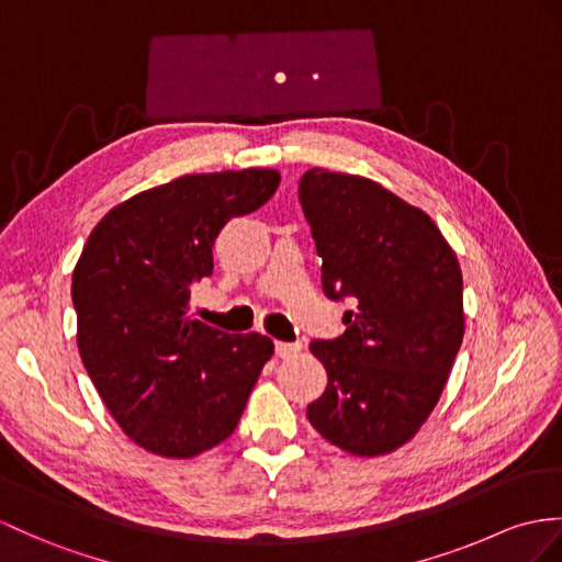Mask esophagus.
Returning <instances> with one entry per match:
<instances>
[{
    "label": "esophagus",
    "mask_w": 562,
    "mask_h": 562,
    "mask_svg": "<svg viewBox=\"0 0 562 562\" xmlns=\"http://www.w3.org/2000/svg\"><path fill=\"white\" fill-rule=\"evenodd\" d=\"M273 350H277L279 358H293V355L300 352V346L297 344H283V340H277V344H273Z\"/></svg>",
    "instance_id": "obj_1"
}]
</instances>
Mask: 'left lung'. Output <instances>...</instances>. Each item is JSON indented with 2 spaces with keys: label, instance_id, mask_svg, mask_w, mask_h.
I'll list each match as a JSON object with an SVG mask.
<instances>
[{
  "label": "left lung",
  "instance_id": "8db88e82",
  "mask_svg": "<svg viewBox=\"0 0 562 562\" xmlns=\"http://www.w3.org/2000/svg\"><path fill=\"white\" fill-rule=\"evenodd\" d=\"M297 193L326 297L352 300L344 336L310 344L328 384L307 419L346 453H391L431 415L462 346L458 257L429 214L369 178L310 169Z\"/></svg>",
  "mask_w": 562,
  "mask_h": 562
}]
</instances>
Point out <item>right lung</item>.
I'll return each mask as SVG.
<instances>
[{
    "label": "right lung",
    "instance_id": "add662e5",
    "mask_svg": "<svg viewBox=\"0 0 562 562\" xmlns=\"http://www.w3.org/2000/svg\"><path fill=\"white\" fill-rule=\"evenodd\" d=\"M281 173H190L116 204L74 269L78 350L102 403L131 441L161 458H195L226 441L273 355L262 334H226L188 314L212 277L231 218L277 193Z\"/></svg>",
    "mask_w": 562,
    "mask_h": 562
}]
</instances>
